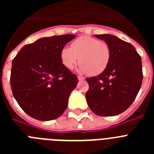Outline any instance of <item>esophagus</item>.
I'll return each mask as SVG.
<instances>
[{"mask_svg":"<svg viewBox=\"0 0 154 154\" xmlns=\"http://www.w3.org/2000/svg\"><path fill=\"white\" fill-rule=\"evenodd\" d=\"M78 79L80 80V81H82V80H84V79H85V78H84V77H82V76L78 75Z\"/></svg>","mask_w":154,"mask_h":154,"instance_id":"obj_1","label":"esophagus"}]
</instances>
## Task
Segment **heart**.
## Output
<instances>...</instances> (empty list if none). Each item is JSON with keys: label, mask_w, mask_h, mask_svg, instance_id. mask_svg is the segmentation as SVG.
<instances>
[{"label": "heart", "mask_w": 154, "mask_h": 154, "mask_svg": "<svg viewBox=\"0 0 154 154\" xmlns=\"http://www.w3.org/2000/svg\"><path fill=\"white\" fill-rule=\"evenodd\" d=\"M79 57L80 72L99 75L108 67L111 48L106 42L90 36L80 37L72 42L70 48H63L60 53L62 65L69 69L78 63Z\"/></svg>", "instance_id": "1"}]
</instances>
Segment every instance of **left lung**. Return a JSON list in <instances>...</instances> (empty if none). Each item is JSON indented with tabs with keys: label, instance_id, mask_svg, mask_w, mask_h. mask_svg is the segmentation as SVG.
Segmentation results:
<instances>
[{
	"label": "left lung",
	"instance_id": "8db88e82",
	"mask_svg": "<svg viewBox=\"0 0 154 154\" xmlns=\"http://www.w3.org/2000/svg\"><path fill=\"white\" fill-rule=\"evenodd\" d=\"M108 43L111 58L108 67L100 75L87 78L89 90L87 103L95 114L112 116L122 113L131 106L143 80L142 61L136 48L112 35H96Z\"/></svg>",
	"mask_w": 154,
	"mask_h": 154
}]
</instances>
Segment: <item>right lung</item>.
<instances>
[{
	"mask_svg": "<svg viewBox=\"0 0 154 154\" xmlns=\"http://www.w3.org/2000/svg\"><path fill=\"white\" fill-rule=\"evenodd\" d=\"M75 38L73 35L42 38L24 45L12 61V93L34 119H57L67 108L78 78L62 65L60 53Z\"/></svg>",
	"mask_w": 154,
	"mask_h": 154,
	"instance_id": "obj_1",
	"label": "right lung"
}]
</instances>
